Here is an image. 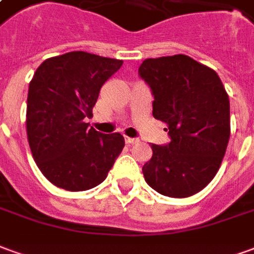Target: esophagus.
Listing matches in <instances>:
<instances>
[{
	"instance_id": "1",
	"label": "esophagus",
	"mask_w": 254,
	"mask_h": 254,
	"mask_svg": "<svg viewBox=\"0 0 254 254\" xmlns=\"http://www.w3.org/2000/svg\"><path fill=\"white\" fill-rule=\"evenodd\" d=\"M138 141V138H132V137H125V143L127 144H136Z\"/></svg>"
}]
</instances>
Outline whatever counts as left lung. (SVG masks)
I'll return each mask as SVG.
<instances>
[{"mask_svg": "<svg viewBox=\"0 0 254 254\" xmlns=\"http://www.w3.org/2000/svg\"><path fill=\"white\" fill-rule=\"evenodd\" d=\"M138 76L154 95L152 114L167 124L170 137L151 145L144 178L163 196H193L212 181L226 154L229 95L218 73L184 54L147 58Z\"/></svg>", "mask_w": 254, "mask_h": 254, "instance_id": "1", "label": "left lung"}]
</instances>
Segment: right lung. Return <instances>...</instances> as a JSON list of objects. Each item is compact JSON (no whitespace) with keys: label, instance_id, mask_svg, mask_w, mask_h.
I'll use <instances>...</instances> for the list:
<instances>
[{"label":"right lung","instance_id":"add662e5","mask_svg":"<svg viewBox=\"0 0 254 254\" xmlns=\"http://www.w3.org/2000/svg\"><path fill=\"white\" fill-rule=\"evenodd\" d=\"M121 60L85 52L49 58L36 69L27 98V136L34 160L53 185L88 190L105 181L125 145L120 133L88 127L102 85Z\"/></svg>","mask_w":254,"mask_h":254}]
</instances>
